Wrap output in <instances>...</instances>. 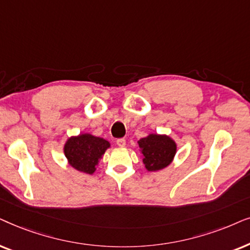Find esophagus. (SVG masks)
I'll return each instance as SVG.
<instances>
[{
	"instance_id": "1",
	"label": "esophagus",
	"mask_w": 250,
	"mask_h": 250,
	"mask_svg": "<svg viewBox=\"0 0 250 250\" xmlns=\"http://www.w3.org/2000/svg\"><path fill=\"white\" fill-rule=\"evenodd\" d=\"M116 145H118L119 147H125V138L116 139Z\"/></svg>"
}]
</instances>
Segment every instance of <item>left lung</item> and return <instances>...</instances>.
I'll return each instance as SVG.
<instances>
[{
    "label": "left lung",
    "mask_w": 250,
    "mask_h": 250,
    "mask_svg": "<svg viewBox=\"0 0 250 250\" xmlns=\"http://www.w3.org/2000/svg\"><path fill=\"white\" fill-rule=\"evenodd\" d=\"M143 162L148 171H158L171 164L177 151L176 143L167 135L149 134L138 141Z\"/></svg>",
    "instance_id": "left-lung-1"
}]
</instances>
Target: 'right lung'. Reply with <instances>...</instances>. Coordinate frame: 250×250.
I'll list each match as a JSON object with an SVG mask.
<instances>
[{"label": "right lung", "mask_w": 250, "mask_h": 250, "mask_svg": "<svg viewBox=\"0 0 250 250\" xmlns=\"http://www.w3.org/2000/svg\"><path fill=\"white\" fill-rule=\"evenodd\" d=\"M111 144L104 138L90 134L73 136L65 143L64 153L68 164L76 170L92 175L99 160Z\"/></svg>", "instance_id": "obj_1"}]
</instances>
